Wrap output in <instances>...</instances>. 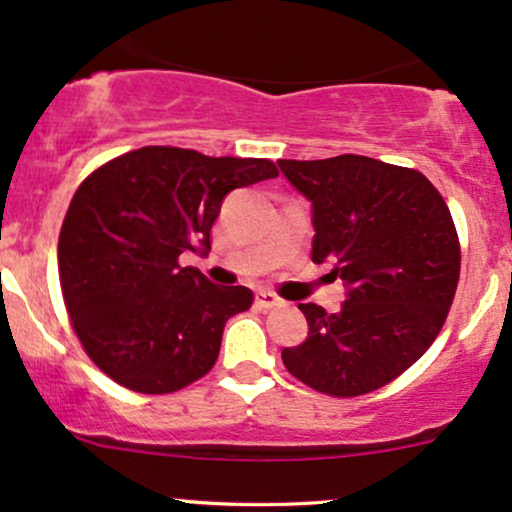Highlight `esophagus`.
I'll return each mask as SVG.
<instances>
[{"instance_id":"obj_1","label":"esophagus","mask_w":512,"mask_h":512,"mask_svg":"<svg viewBox=\"0 0 512 512\" xmlns=\"http://www.w3.org/2000/svg\"><path fill=\"white\" fill-rule=\"evenodd\" d=\"M255 303L260 305V308H264V310H269V308H281V305H284V301H281V298L276 296V293L264 291V289H260V291L255 293Z\"/></svg>"}]
</instances>
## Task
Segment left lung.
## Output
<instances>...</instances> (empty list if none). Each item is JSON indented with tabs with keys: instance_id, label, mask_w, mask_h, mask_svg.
<instances>
[{
	"instance_id": "left-lung-1",
	"label": "left lung",
	"mask_w": 512,
	"mask_h": 512,
	"mask_svg": "<svg viewBox=\"0 0 512 512\" xmlns=\"http://www.w3.org/2000/svg\"><path fill=\"white\" fill-rule=\"evenodd\" d=\"M313 202V262L349 286L339 313L301 303L310 334L281 351L293 378L330 397L380 390L436 342L460 281V238L424 173L368 156L279 161Z\"/></svg>"
}]
</instances>
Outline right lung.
<instances>
[{
  "mask_svg": "<svg viewBox=\"0 0 512 512\" xmlns=\"http://www.w3.org/2000/svg\"><path fill=\"white\" fill-rule=\"evenodd\" d=\"M269 158L144 146L103 163L69 202L57 243L60 286L86 356L142 395H168L214 368L245 286H216L182 252L211 248V226L236 187L276 178Z\"/></svg>",
  "mask_w": 512,
  "mask_h": 512,
  "instance_id": "right-lung-1",
  "label": "right lung"
}]
</instances>
